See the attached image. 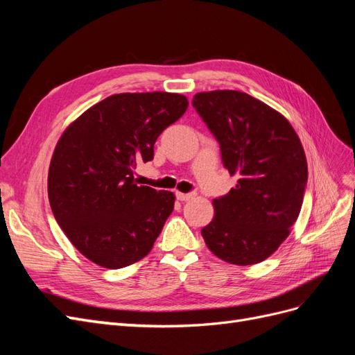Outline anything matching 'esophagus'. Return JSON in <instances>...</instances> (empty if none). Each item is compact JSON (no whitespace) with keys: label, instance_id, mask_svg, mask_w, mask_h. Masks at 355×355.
<instances>
[{"label":"esophagus","instance_id":"1","mask_svg":"<svg viewBox=\"0 0 355 355\" xmlns=\"http://www.w3.org/2000/svg\"><path fill=\"white\" fill-rule=\"evenodd\" d=\"M176 198L179 200V201H188V200H191V198H194V194H184V192H176Z\"/></svg>","mask_w":355,"mask_h":355}]
</instances>
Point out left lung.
<instances>
[{
    "instance_id": "1",
    "label": "left lung",
    "mask_w": 355,
    "mask_h": 355,
    "mask_svg": "<svg viewBox=\"0 0 355 355\" xmlns=\"http://www.w3.org/2000/svg\"><path fill=\"white\" fill-rule=\"evenodd\" d=\"M192 105L220 144L225 168L237 176L235 188L213 200L214 218L202 239L225 262L259 263L288 237L300 213L304 146L283 114L247 93L201 92Z\"/></svg>"
}]
</instances>
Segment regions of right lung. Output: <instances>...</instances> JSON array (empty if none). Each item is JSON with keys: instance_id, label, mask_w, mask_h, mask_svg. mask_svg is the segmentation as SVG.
I'll list each match as a JSON object with an SVG mask.
<instances>
[{"instance_id": "add662e5", "label": "right lung", "mask_w": 355, "mask_h": 355, "mask_svg": "<svg viewBox=\"0 0 355 355\" xmlns=\"http://www.w3.org/2000/svg\"><path fill=\"white\" fill-rule=\"evenodd\" d=\"M187 108V96L179 93L112 94L59 137L49 167V201L62 231L93 263L118 270L151 252L176 197L139 187L135 168L154 158L158 136Z\"/></svg>"}]
</instances>
